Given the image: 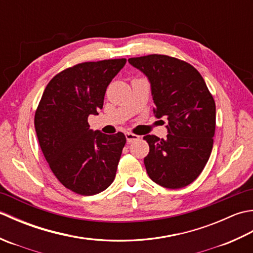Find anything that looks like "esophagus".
<instances>
[{
  "mask_svg": "<svg viewBox=\"0 0 253 253\" xmlns=\"http://www.w3.org/2000/svg\"><path fill=\"white\" fill-rule=\"evenodd\" d=\"M139 138H140V137H139L138 135H135V133L126 132V140H127L128 143H131L133 141H137V140H139Z\"/></svg>",
  "mask_w": 253,
  "mask_h": 253,
  "instance_id": "1",
  "label": "esophagus"
}]
</instances>
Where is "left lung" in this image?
Segmentation results:
<instances>
[{"label":"left lung","mask_w":253,"mask_h":253,"mask_svg":"<svg viewBox=\"0 0 253 253\" xmlns=\"http://www.w3.org/2000/svg\"><path fill=\"white\" fill-rule=\"evenodd\" d=\"M151 84L154 114L168 121L169 135H147L144 166L158 185L178 189L195 181L208 163L215 133V102L206 82L189 63L151 54L128 60Z\"/></svg>","instance_id":"1"}]
</instances>
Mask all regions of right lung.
I'll list each match as a JSON object with an SVG mask.
<instances>
[{
	"label": "right lung",
	"mask_w": 253,
	"mask_h": 253,
	"mask_svg": "<svg viewBox=\"0 0 253 253\" xmlns=\"http://www.w3.org/2000/svg\"><path fill=\"white\" fill-rule=\"evenodd\" d=\"M126 58L84 62L53 77L35 114L40 148L53 174L82 196L105 190L115 178L126 137L89 129L88 116L103 107L107 85Z\"/></svg>",
	"instance_id": "add662e5"
}]
</instances>
